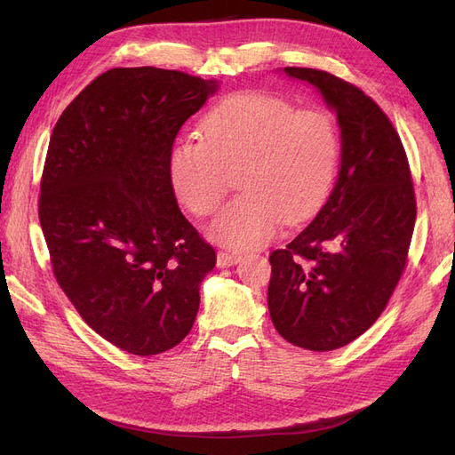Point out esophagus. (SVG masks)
<instances>
[{"mask_svg": "<svg viewBox=\"0 0 455 455\" xmlns=\"http://www.w3.org/2000/svg\"><path fill=\"white\" fill-rule=\"evenodd\" d=\"M239 259H241V256L235 254V252H224V251H220L218 256H216V264H218V267H229V266H233V264H237Z\"/></svg>", "mask_w": 455, "mask_h": 455, "instance_id": "esophagus-1", "label": "esophagus"}]
</instances>
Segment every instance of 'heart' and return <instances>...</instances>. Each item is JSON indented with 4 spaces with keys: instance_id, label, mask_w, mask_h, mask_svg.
Masks as SVG:
<instances>
[{
    "instance_id": "obj_1",
    "label": "heart",
    "mask_w": 455,
    "mask_h": 455,
    "mask_svg": "<svg viewBox=\"0 0 455 455\" xmlns=\"http://www.w3.org/2000/svg\"><path fill=\"white\" fill-rule=\"evenodd\" d=\"M243 167V196L220 212L212 237L233 249L269 243L319 212L334 188L339 134L319 109H298L267 91H241L216 104L201 134H184L169 161L174 194L199 218L214 214L229 189L228 171Z\"/></svg>"
}]
</instances>
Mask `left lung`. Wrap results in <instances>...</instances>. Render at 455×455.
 <instances>
[{"mask_svg":"<svg viewBox=\"0 0 455 455\" xmlns=\"http://www.w3.org/2000/svg\"><path fill=\"white\" fill-rule=\"evenodd\" d=\"M334 108L341 136L336 186L313 222L273 251L267 307L292 346L332 351L364 334L408 264L414 182L401 136L359 87L315 68H284Z\"/></svg>","mask_w":455,"mask_h":455,"instance_id":"obj_1","label":"left lung"}]
</instances>
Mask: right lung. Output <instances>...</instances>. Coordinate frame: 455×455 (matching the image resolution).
<instances>
[{"mask_svg":"<svg viewBox=\"0 0 455 455\" xmlns=\"http://www.w3.org/2000/svg\"><path fill=\"white\" fill-rule=\"evenodd\" d=\"M218 89L163 68H114L52 129L39 224L54 279L96 334L149 356L178 346L216 252L178 209L172 144Z\"/></svg>","mask_w":455,"mask_h":455,"instance_id":"1","label":"right lung"}]
</instances>
